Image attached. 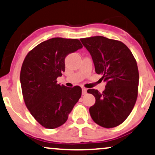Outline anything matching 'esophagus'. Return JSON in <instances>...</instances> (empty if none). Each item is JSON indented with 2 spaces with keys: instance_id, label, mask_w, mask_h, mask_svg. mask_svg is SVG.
I'll list each match as a JSON object with an SVG mask.
<instances>
[{
  "instance_id": "34e87169",
  "label": "esophagus",
  "mask_w": 155,
  "mask_h": 155,
  "mask_svg": "<svg viewBox=\"0 0 155 155\" xmlns=\"http://www.w3.org/2000/svg\"><path fill=\"white\" fill-rule=\"evenodd\" d=\"M86 93H87V89L85 88H82V94L85 95L86 94Z\"/></svg>"
}]
</instances>
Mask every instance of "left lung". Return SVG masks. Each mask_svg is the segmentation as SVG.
Returning a JSON list of instances; mask_svg holds the SVG:
<instances>
[{
  "label": "left lung",
  "instance_id": "left-lung-1",
  "mask_svg": "<svg viewBox=\"0 0 155 155\" xmlns=\"http://www.w3.org/2000/svg\"><path fill=\"white\" fill-rule=\"evenodd\" d=\"M81 41L91 55L96 73L106 82L102 93L94 88L87 91L96 98L89 108L91 117L101 127H116L129 116L137 101L139 72L135 57L120 41L103 36Z\"/></svg>",
  "mask_w": 155,
  "mask_h": 155
}]
</instances>
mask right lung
<instances>
[{"label":"right lung","mask_w":155,"mask_h":155,"mask_svg":"<svg viewBox=\"0 0 155 155\" xmlns=\"http://www.w3.org/2000/svg\"><path fill=\"white\" fill-rule=\"evenodd\" d=\"M83 47L77 39L54 38L41 42L26 55L20 71L22 96L31 115L45 128L67 120L81 96V88L57 84L65 71V57Z\"/></svg>","instance_id":"obj_1"}]
</instances>
